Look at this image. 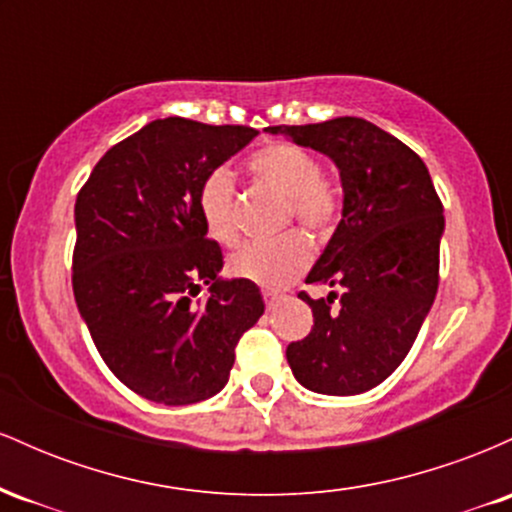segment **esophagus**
Listing matches in <instances>:
<instances>
[{"label":"esophagus","mask_w":512,"mask_h":512,"mask_svg":"<svg viewBox=\"0 0 512 512\" xmlns=\"http://www.w3.org/2000/svg\"><path fill=\"white\" fill-rule=\"evenodd\" d=\"M262 298H264V303H267V310H274L276 308V303H279V298H281V293H276V291H262Z\"/></svg>","instance_id":"esophagus-1"}]
</instances>
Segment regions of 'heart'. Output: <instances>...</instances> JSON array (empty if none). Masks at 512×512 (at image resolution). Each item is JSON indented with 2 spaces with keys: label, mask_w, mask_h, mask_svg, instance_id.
Returning <instances> with one entry per match:
<instances>
[{
  "label": "heart",
  "mask_w": 512,
  "mask_h": 512,
  "mask_svg": "<svg viewBox=\"0 0 512 512\" xmlns=\"http://www.w3.org/2000/svg\"><path fill=\"white\" fill-rule=\"evenodd\" d=\"M248 170L269 190L286 197L284 221H296L310 238H327L342 211L337 187L322 175L320 161L296 144H269L250 156ZM197 207L207 233L223 245L238 240L236 182L228 168H214L204 175L197 190ZM310 264V243L303 233L289 231L274 240L243 245L228 260V269L238 279L267 289L291 284Z\"/></svg>",
  "instance_id": "1"
}]
</instances>
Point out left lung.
Instances as JSON below:
<instances>
[{
	"instance_id": "1",
	"label": "left lung",
	"mask_w": 512,
	"mask_h": 512,
	"mask_svg": "<svg viewBox=\"0 0 512 512\" xmlns=\"http://www.w3.org/2000/svg\"><path fill=\"white\" fill-rule=\"evenodd\" d=\"M330 156L344 187L342 221L305 284L342 296L310 298L313 330L286 349L296 380L320 395H361L395 373L438 291L443 204L407 144L361 117L269 127ZM340 298L337 309L331 308Z\"/></svg>"
}]
</instances>
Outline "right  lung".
I'll return each mask as SVG.
<instances>
[{
    "label": "right lung",
    "instance_id": "add662e5",
    "mask_svg": "<svg viewBox=\"0 0 512 512\" xmlns=\"http://www.w3.org/2000/svg\"><path fill=\"white\" fill-rule=\"evenodd\" d=\"M257 137L243 125L154 120L96 163L74 207L72 286L105 366L151 402L180 407L228 383L236 344L264 313L252 281L221 279L199 182ZM210 286L204 302L194 296Z\"/></svg>",
    "mask_w": 512,
    "mask_h": 512
}]
</instances>
